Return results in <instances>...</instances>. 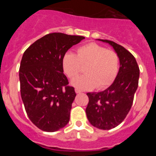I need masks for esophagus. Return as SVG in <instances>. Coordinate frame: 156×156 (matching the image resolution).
<instances>
[{"instance_id": "1", "label": "esophagus", "mask_w": 156, "mask_h": 156, "mask_svg": "<svg viewBox=\"0 0 156 156\" xmlns=\"http://www.w3.org/2000/svg\"><path fill=\"white\" fill-rule=\"evenodd\" d=\"M75 91H76V94L81 93V90H79V89H77V88H76V89H75Z\"/></svg>"}]
</instances>
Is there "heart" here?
<instances>
[{"label": "heart", "mask_w": 156, "mask_h": 156, "mask_svg": "<svg viewBox=\"0 0 156 156\" xmlns=\"http://www.w3.org/2000/svg\"><path fill=\"white\" fill-rule=\"evenodd\" d=\"M63 71L73 79L85 66L86 74L72 80V84L80 89L106 87L115 78L119 70V57L114 51L90 43L76 49V55L66 53L62 59Z\"/></svg>", "instance_id": "obj_1"}]
</instances>
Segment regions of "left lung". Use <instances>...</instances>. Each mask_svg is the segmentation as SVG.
Instances as JSON below:
<instances>
[{
	"label": "left lung",
	"instance_id": "obj_1",
	"mask_svg": "<svg viewBox=\"0 0 156 156\" xmlns=\"http://www.w3.org/2000/svg\"><path fill=\"white\" fill-rule=\"evenodd\" d=\"M98 41L112 47L119 57V69L115 80L103 91L89 92L86 114L90 124L101 129L115 128L126 118L138 87L140 70L130 52L108 40Z\"/></svg>",
	"mask_w": 156,
	"mask_h": 156
}]
</instances>
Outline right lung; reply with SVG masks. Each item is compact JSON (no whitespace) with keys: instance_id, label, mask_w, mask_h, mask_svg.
Here are the masks:
<instances>
[{"instance_id":"1","label":"right lung","mask_w":156,"mask_h":156,"mask_svg":"<svg viewBox=\"0 0 156 156\" xmlns=\"http://www.w3.org/2000/svg\"><path fill=\"white\" fill-rule=\"evenodd\" d=\"M85 39L62 33L45 35L23 54L19 68L22 100L28 117L36 126L55 132L69 121L74 87L67 86L62 59L73 45Z\"/></svg>"}]
</instances>
